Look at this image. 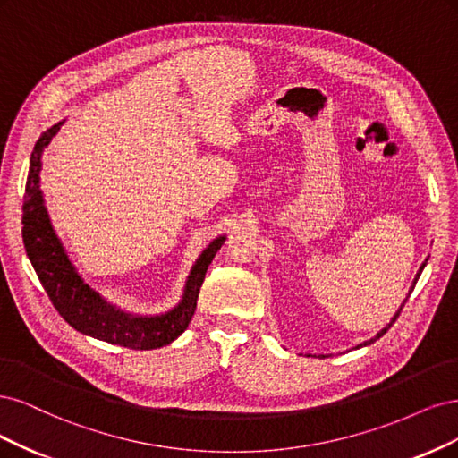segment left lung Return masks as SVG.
<instances>
[{
    "instance_id": "obj_1",
    "label": "left lung",
    "mask_w": 458,
    "mask_h": 458,
    "mask_svg": "<svg viewBox=\"0 0 458 458\" xmlns=\"http://www.w3.org/2000/svg\"><path fill=\"white\" fill-rule=\"evenodd\" d=\"M426 262H428V257H426V259H424V262L420 264V268H419V272H417L415 279H412V285H411V289H409V293H407V297H405V301L402 302V306H400V308H397V312H395V314L392 316V319H390V321L386 323V326H385V327H382V329H380V331H378V333H377L375 336H371V338H369V341H365V343L358 344V346H356V350H358V348H363V346H369V344H373L375 341H378V338H380L382 335H385V333H386V331H388V329H390V327L394 326V323H395V319H397V316H400V312H402V308L405 306V302H407V299H409V294H411V291H412V289H415V285H417V282H419V277H420V274H422V270H424V267H426ZM308 358H310V353H308ZM314 358H327V356H323V353H321V356H314Z\"/></svg>"
}]
</instances>
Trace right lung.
Returning <instances> with one entry per match:
<instances>
[{
    "mask_svg": "<svg viewBox=\"0 0 458 458\" xmlns=\"http://www.w3.org/2000/svg\"><path fill=\"white\" fill-rule=\"evenodd\" d=\"M64 120L55 123L38 139L30 157V171L26 179V194L22 205V242L26 255L49 294L56 312L70 326L110 344L131 350H154L171 344L179 338L196 312L198 294L203 285L216 250L223 247L226 235H218L201 250L191 267L179 304L161 314H132L108 302L95 291L73 267L66 249L58 238L49 218L46 199L39 188V173L43 165V152L61 131Z\"/></svg>",
    "mask_w": 458,
    "mask_h": 458,
    "instance_id": "right-lung-1",
    "label": "right lung"
}]
</instances>
